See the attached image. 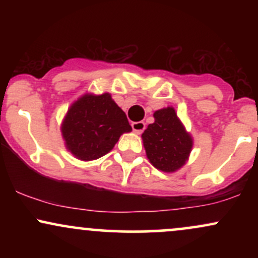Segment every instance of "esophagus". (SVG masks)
<instances>
[{
	"instance_id": "34e87169",
	"label": "esophagus",
	"mask_w": 258,
	"mask_h": 258,
	"mask_svg": "<svg viewBox=\"0 0 258 258\" xmlns=\"http://www.w3.org/2000/svg\"><path fill=\"white\" fill-rule=\"evenodd\" d=\"M132 130L135 131L137 135H141L142 132L146 130V123L143 121H137V122H132Z\"/></svg>"
}]
</instances>
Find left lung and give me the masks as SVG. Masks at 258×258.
I'll use <instances>...</instances> for the list:
<instances>
[{
  "mask_svg": "<svg viewBox=\"0 0 258 258\" xmlns=\"http://www.w3.org/2000/svg\"><path fill=\"white\" fill-rule=\"evenodd\" d=\"M154 119L142 135L147 156L158 170L174 172L188 160L193 139L171 106L156 110Z\"/></svg>",
  "mask_w": 258,
  "mask_h": 258,
  "instance_id": "8db88e82",
  "label": "left lung"
}]
</instances>
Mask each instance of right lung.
<instances>
[{
  "label": "right lung",
  "instance_id": "right-lung-1",
  "mask_svg": "<svg viewBox=\"0 0 258 258\" xmlns=\"http://www.w3.org/2000/svg\"><path fill=\"white\" fill-rule=\"evenodd\" d=\"M131 131L126 114L109 93L80 97L61 123L65 147L84 161L102 158L114 148L122 133Z\"/></svg>",
  "mask_w": 258,
  "mask_h": 258
}]
</instances>
